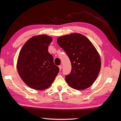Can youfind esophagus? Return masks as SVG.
Listing matches in <instances>:
<instances>
[{"instance_id":"34e87169","label":"esophagus","mask_w":121,"mask_h":121,"mask_svg":"<svg viewBox=\"0 0 121 121\" xmlns=\"http://www.w3.org/2000/svg\"><path fill=\"white\" fill-rule=\"evenodd\" d=\"M59 69H60V70H61V69H62V66L61 65H60L59 66Z\"/></svg>"}]
</instances>
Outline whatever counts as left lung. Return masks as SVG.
<instances>
[{
	"instance_id": "obj_1",
	"label": "left lung",
	"mask_w": 121,
	"mask_h": 121,
	"mask_svg": "<svg viewBox=\"0 0 121 121\" xmlns=\"http://www.w3.org/2000/svg\"><path fill=\"white\" fill-rule=\"evenodd\" d=\"M57 42L71 61V72L65 76L68 84L77 90L91 86L101 67L100 56L94 45L86 37L79 33L59 37Z\"/></svg>"
}]
</instances>
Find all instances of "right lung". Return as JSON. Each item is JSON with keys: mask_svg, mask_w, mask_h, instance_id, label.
I'll return each instance as SVG.
<instances>
[{"mask_svg": "<svg viewBox=\"0 0 121 121\" xmlns=\"http://www.w3.org/2000/svg\"><path fill=\"white\" fill-rule=\"evenodd\" d=\"M51 37L42 34L32 37L24 44L19 52L17 69L19 76L28 86L44 90L54 82L59 68L48 52Z\"/></svg>", "mask_w": 121, "mask_h": 121, "instance_id": "add662e5", "label": "right lung"}]
</instances>
